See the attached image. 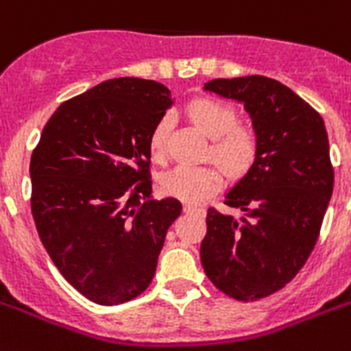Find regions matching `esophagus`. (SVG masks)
<instances>
[{"label":"esophagus","instance_id":"34e87169","mask_svg":"<svg viewBox=\"0 0 351 351\" xmlns=\"http://www.w3.org/2000/svg\"><path fill=\"white\" fill-rule=\"evenodd\" d=\"M184 210L185 213H189V215H198V216L205 215L204 207H202V205H195V204H184Z\"/></svg>","mask_w":351,"mask_h":351}]
</instances>
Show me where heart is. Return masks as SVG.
<instances>
[{
    "instance_id": "1",
    "label": "heart",
    "mask_w": 351,
    "mask_h": 351,
    "mask_svg": "<svg viewBox=\"0 0 351 351\" xmlns=\"http://www.w3.org/2000/svg\"><path fill=\"white\" fill-rule=\"evenodd\" d=\"M187 115L196 126L213 138V156L230 173H243L252 166L258 155V135L247 124L238 121L236 110L220 99L202 97L187 106ZM171 130L169 115L160 117L151 128V155L162 158L166 153ZM223 185V171L218 166H178L162 176V189L189 204H200Z\"/></svg>"
}]
</instances>
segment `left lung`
I'll list each match as a JSON object with an SVG mask.
<instances>
[{"label":"left lung","mask_w":351,"mask_h":351,"mask_svg":"<svg viewBox=\"0 0 351 351\" xmlns=\"http://www.w3.org/2000/svg\"><path fill=\"white\" fill-rule=\"evenodd\" d=\"M205 90L243 102L258 135L254 164L223 202L243 216L209 207L200 245L216 289L249 303L290 283L317 243L333 191L328 135L308 102L269 77L215 79Z\"/></svg>","instance_id":"left-lung-1"}]
</instances>
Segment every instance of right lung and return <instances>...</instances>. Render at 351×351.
I'll use <instances>...</instances> for the list:
<instances>
[{
  "label": "right lung",
  "mask_w": 351,
  "mask_h": 351,
  "mask_svg": "<svg viewBox=\"0 0 351 351\" xmlns=\"http://www.w3.org/2000/svg\"><path fill=\"white\" fill-rule=\"evenodd\" d=\"M171 106L164 84L119 77L68 99L32 151L30 207L62 278L97 304L135 299L155 276L176 198L155 200L147 138Z\"/></svg>",
  "instance_id": "add662e5"
}]
</instances>
